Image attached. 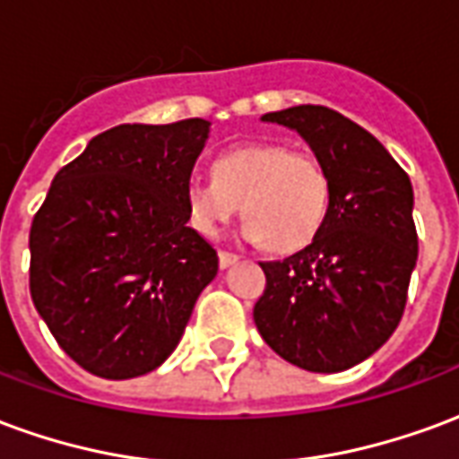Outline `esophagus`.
I'll return each mask as SVG.
<instances>
[{"mask_svg": "<svg viewBox=\"0 0 459 459\" xmlns=\"http://www.w3.org/2000/svg\"><path fill=\"white\" fill-rule=\"evenodd\" d=\"M238 260V255L236 253H229V250H221L219 253V265L221 268H229V265H233Z\"/></svg>", "mask_w": 459, "mask_h": 459, "instance_id": "obj_1", "label": "esophagus"}]
</instances>
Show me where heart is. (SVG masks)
Returning <instances> with one entry per match:
<instances>
[{"mask_svg": "<svg viewBox=\"0 0 459 459\" xmlns=\"http://www.w3.org/2000/svg\"><path fill=\"white\" fill-rule=\"evenodd\" d=\"M211 174V181L189 179L184 186L186 221L204 238H216L240 204L243 238L292 253L317 238L329 216L332 177L309 152L250 142L221 152Z\"/></svg>", "mask_w": 459, "mask_h": 459, "instance_id": "obj_1", "label": "heart"}]
</instances>
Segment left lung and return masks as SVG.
<instances>
[{"mask_svg": "<svg viewBox=\"0 0 459 459\" xmlns=\"http://www.w3.org/2000/svg\"><path fill=\"white\" fill-rule=\"evenodd\" d=\"M263 122L307 142L332 177V204L307 248L260 263L255 327L290 364L346 371L378 351L403 317L418 260L413 186L384 144L337 110L295 105Z\"/></svg>", "mask_w": 459, "mask_h": 459, "instance_id": "8db88e82", "label": "left lung"}]
</instances>
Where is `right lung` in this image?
I'll return each mask as SVG.
<instances>
[{
    "label": "right lung",
    "instance_id": "obj_1",
    "mask_svg": "<svg viewBox=\"0 0 459 459\" xmlns=\"http://www.w3.org/2000/svg\"><path fill=\"white\" fill-rule=\"evenodd\" d=\"M209 127L191 117L105 130L56 174L36 211L31 299L91 374L122 381L164 364L219 273L184 211Z\"/></svg>",
    "mask_w": 459,
    "mask_h": 459
}]
</instances>
